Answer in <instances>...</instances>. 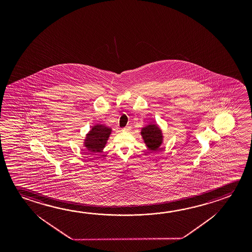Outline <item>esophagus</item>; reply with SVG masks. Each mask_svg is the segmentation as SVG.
<instances>
[{
  "label": "esophagus",
  "instance_id": "34e87169",
  "mask_svg": "<svg viewBox=\"0 0 252 252\" xmlns=\"http://www.w3.org/2000/svg\"><path fill=\"white\" fill-rule=\"evenodd\" d=\"M124 132H130L131 131V126H126L122 129Z\"/></svg>",
  "mask_w": 252,
  "mask_h": 252
}]
</instances>
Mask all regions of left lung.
Returning a JSON list of instances; mask_svg holds the SVG:
<instances>
[{
	"instance_id": "8db88e82",
	"label": "left lung",
	"mask_w": 252,
	"mask_h": 252,
	"mask_svg": "<svg viewBox=\"0 0 252 252\" xmlns=\"http://www.w3.org/2000/svg\"><path fill=\"white\" fill-rule=\"evenodd\" d=\"M140 133L150 150H157L162 143V133L157 125H148L141 129Z\"/></svg>"
}]
</instances>
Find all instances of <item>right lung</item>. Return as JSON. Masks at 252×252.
<instances>
[{
	"mask_svg": "<svg viewBox=\"0 0 252 252\" xmlns=\"http://www.w3.org/2000/svg\"><path fill=\"white\" fill-rule=\"evenodd\" d=\"M111 132V128L103 125H95L87 134L86 139L84 140V146L89 152H101L105 147Z\"/></svg>",
	"mask_w": 252,
	"mask_h": 252,
	"instance_id": "add662e5",
	"label": "right lung"
}]
</instances>
